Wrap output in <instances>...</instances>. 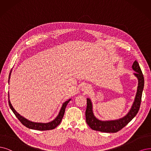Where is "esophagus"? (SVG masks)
Masks as SVG:
<instances>
[{
  "label": "esophagus",
  "mask_w": 151,
  "mask_h": 151,
  "mask_svg": "<svg viewBox=\"0 0 151 151\" xmlns=\"http://www.w3.org/2000/svg\"><path fill=\"white\" fill-rule=\"evenodd\" d=\"M83 90H84L85 92H89V91L90 90V88L88 86H86L84 87V88H83Z\"/></svg>",
  "instance_id": "1"
}]
</instances>
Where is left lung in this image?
I'll use <instances>...</instances> for the list:
<instances>
[{
	"label": "left lung",
	"instance_id": "1",
	"mask_svg": "<svg viewBox=\"0 0 151 151\" xmlns=\"http://www.w3.org/2000/svg\"><path fill=\"white\" fill-rule=\"evenodd\" d=\"M134 73L138 80L137 92L132 106L127 114L122 118L111 121H101L96 118L93 111V104L90 98H87V107L85 112L86 121L92 129L103 132H116L122 129L136 116L140 108L142 91L144 86V76L137 61L136 60L132 66Z\"/></svg>",
	"mask_w": 151,
	"mask_h": 151
}]
</instances>
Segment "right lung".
<instances>
[{
    "instance_id": "add662e5",
    "label": "right lung",
    "mask_w": 151,
    "mask_h": 151,
    "mask_svg": "<svg viewBox=\"0 0 151 151\" xmlns=\"http://www.w3.org/2000/svg\"><path fill=\"white\" fill-rule=\"evenodd\" d=\"M11 72L12 71H10V74H9V80L10 78L11 75ZM71 99H69L68 100H67L65 102H64L61 106V108L60 110V112L58 114V116L56 117V118L52 121H50L49 122H47V123H43V122H32L29 120L25 118L24 117L22 116L20 114H19L17 111L15 110L14 107L12 106V104L10 103V99H9V104L10 109H12L13 111V113L15 115L17 118H18V119L21 122V123L24 125L25 127L29 128V129H35V130H38V131H47V130H51L53 129L56 127H57L58 125L60 124V122L62 120L63 117L65 114V109L67 104L70 102V101Z\"/></svg>"
}]
</instances>
